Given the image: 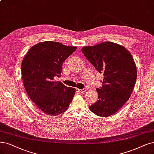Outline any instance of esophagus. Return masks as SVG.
<instances>
[{"mask_svg": "<svg viewBox=\"0 0 154 154\" xmlns=\"http://www.w3.org/2000/svg\"><path fill=\"white\" fill-rule=\"evenodd\" d=\"M87 91V89L84 88V89H78V91L80 93H84Z\"/></svg>", "mask_w": 154, "mask_h": 154, "instance_id": "1", "label": "esophagus"}]
</instances>
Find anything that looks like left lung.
I'll return each instance as SVG.
<instances>
[{
  "label": "left lung",
  "instance_id": "8db88e82",
  "mask_svg": "<svg viewBox=\"0 0 154 154\" xmlns=\"http://www.w3.org/2000/svg\"><path fill=\"white\" fill-rule=\"evenodd\" d=\"M82 52L104 78L96 89L98 100L89 106L94 114L109 117L126 103L134 89L137 70L133 56L122 45L103 42L82 48Z\"/></svg>",
  "mask_w": 154,
  "mask_h": 154
}]
</instances>
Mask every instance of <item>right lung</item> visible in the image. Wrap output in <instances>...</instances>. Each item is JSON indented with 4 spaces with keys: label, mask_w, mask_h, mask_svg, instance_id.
<instances>
[{
    "label": "right lung",
    "mask_w": 154,
    "mask_h": 154,
    "mask_svg": "<svg viewBox=\"0 0 154 154\" xmlns=\"http://www.w3.org/2000/svg\"><path fill=\"white\" fill-rule=\"evenodd\" d=\"M76 47L45 41L32 46L23 59L21 74L26 91L38 109L49 116L65 112L75 93L54 78L61 75L62 65Z\"/></svg>",
    "instance_id": "right-lung-1"
}]
</instances>
